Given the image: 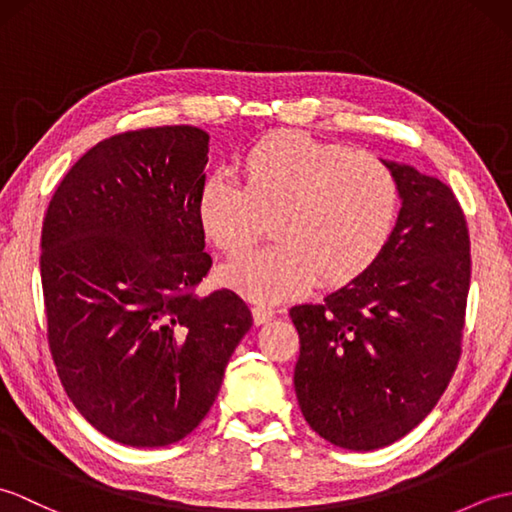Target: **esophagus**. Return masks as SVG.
<instances>
[{
    "instance_id": "esophagus-1",
    "label": "esophagus",
    "mask_w": 512,
    "mask_h": 512,
    "mask_svg": "<svg viewBox=\"0 0 512 512\" xmlns=\"http://www.w3.org/2000/svg\"><path fill=\"white\" fill-rule=\"evenodd\" d=\"M273 317H275V310L270 308V306H255L253 308V321H255V325H264Z\"/></svg>"
}]
</instances>
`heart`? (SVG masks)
Segmentation results:
<instances>
[{
    "label": "heart",
    "instance_id": "1",
    "mask_svg": "<svg viewBox=\"0 0 512 512\" xmlns=\"http://www.w3.org/2000/svg\"><path fill=\"white\" fill-rule=\"evenodd\" d=\"M242 182L217 171L195 195L204 237L235 257L257 242L273 215L277 242L235 259L224 284L253 301H281L314 281L334 288L363 275L383 253L398 217V182L369 151L299 129L264 136L246 151Z\"/></svg>",
    "mask_w": 512,
    "mask_h": 512
}]
</instances>
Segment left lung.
I'll return each mask as SVG.
<instances>
[{
	"mask_svg": "<svg viewBox=\"0 0 512 512\" xmlns=\"http://www.w3.org/2000/svg\"><path fill=\"white\" fill-rule=\"evenodd\" d=\"M385 165L402 198L385 250L321 303L290 308L303 418L350 451L387 447L436 407L462 354L471 284L469 228L453 191Z\"/></svg>",
	"mask_w": 512,
	"mask_h": 512,
	"instance_id": "8db88e82",
	"label": "left lung"
}]
</instances>
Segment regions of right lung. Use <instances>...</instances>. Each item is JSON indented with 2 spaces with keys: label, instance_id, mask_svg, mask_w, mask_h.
Wrapping results in <instances>:
<instances>
[{
  "label": "right lung",
  "instance_id": "obj_1",
  "mask_svg": "<svg viewBox=\"0 0 512 512\" xmlns=\"http://www.w3.org/2000/svg\"><path fill=\"white\" fill-rule=\"evenodd\" d=\"M209 134L191 125L101 140L54 191L41 228L48 347L65 394L103 436L167 447L209 413L253 325L211 270L195 195Z\"/></svg>",
  "mask_w": 512,
  "mask_h": 512
}]
</instances>
